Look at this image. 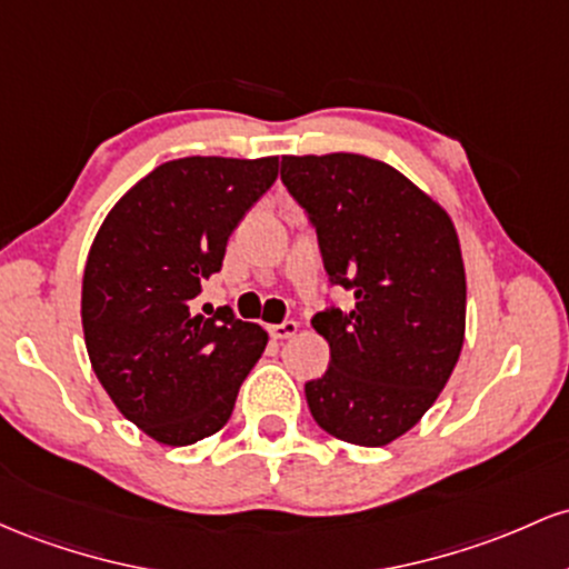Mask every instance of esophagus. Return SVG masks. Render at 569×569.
Instances as JSON below:
<instances>
[{
	"mask_svg": "<svg viewBox=\"0 0 569 569\" xmlns=\"http://www.w3.org/2000/svg\"><path fill=\"white\" fill-rule=\"evenodd\" d=\"M268 333H271V338H277V341H284V338H292L298 333V322L296 319H284V322L271 325V328H268Z\"/></svg>",
	"mask_w": 569,
	"mask_h": 569,
	"instance_id": "obj_1",
	"label": "esophagus"
}]
</instances>
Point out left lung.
Segmentation results:
<instances>
[{
	"instance_id": "8db88e82",
	"label": "left lung",
	"mask_w": 569,
	"mask_h": 569,
	"mask_svg": "<svg viewBox=\"0 0 569 569\" xmlns=\"http://www.w3.org/2000/svg\"><path fill=\"white\" fill-rule=\"evenodd\" d=\"M282 182L309 214L330 282L355 292L311 319L330 366L306 381L315 422L387 446L438 400L465 341V266L455 222L389 163L355 152L284 156Z\"/></svg>"
}]
</instances>
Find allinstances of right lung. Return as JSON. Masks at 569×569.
<instances>
[{
    "label": "right lung",
    "instance_id": "right-lung-1",
    "mask_svg": "<svg viewBox=\"0 0 569 569\" xmlns=\"http://www.w3.org/2000/svg\"><path fill=\"white\" fill-rule=\"evenodd\" d=\"M279 158L161 163L112 207L82 273V333L96 379L129 422L190 446L231 419L268 333L228 306L196 311L228 239L271 188Z\"/></svg>",
    "mask_w": 569,
    "mask_h": 569
}]
</instances>
